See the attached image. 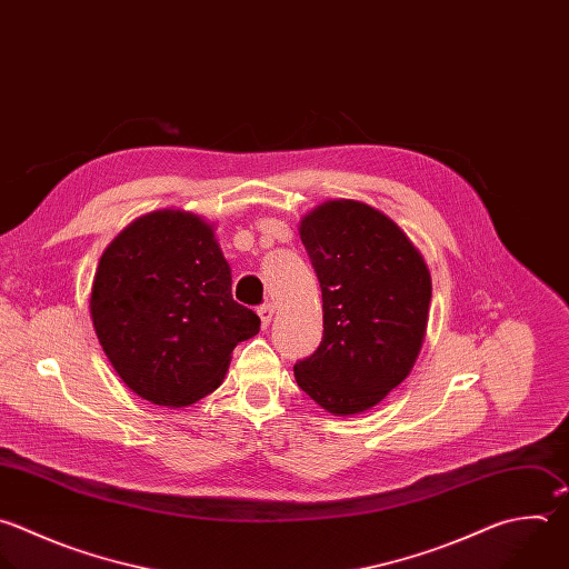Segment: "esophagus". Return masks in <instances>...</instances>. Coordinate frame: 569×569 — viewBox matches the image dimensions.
<instances>
[{
    "label": "esophagus",
    "instance_id": "obj_1",
    "mask_svg": "<svg viewBox=\"0 0 569 569\" xmlns=\"http://www.w3.org/2000/svg\"><path fill=\"white\" fill-rule=\"evenodd\" d=\"M257 312H259V319H261V328H268L270 321H272V315H274V306L272 303H263Z\"/></svg>",
    "mask_w": 569,
    "mask_h": 569
}]
</instances>
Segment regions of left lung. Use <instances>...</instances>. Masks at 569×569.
Masks as SVG:
<instances>
[{
    "label": "left lung",
    "instance_id": "obj_1",
    "mask_svg": "<svg viewBox=\"0 0 569 569\" xmlns=\"http://www.w3.org/2000/svg\"><path fill=\"white\" fill-rule=\"evenodd\" d=\"M321 286L323 337L295 380L332 416H357L400 387L420 355L431 272L405 230L361 201L335 199L299 221Z\"/></svg>",
    "mask_w": 569,
    "mask_h": 569
}]
</instances>
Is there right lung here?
Returning <instances> with one entry per match:
<instances>
[{
  "label": "right lung",
  "instance_id": "add662e5",
  "mask_svg": "<svg viewBox=\"0 0 569 569\" xmlns=\"http://www.w3.org/2000/svg\"><path fill=\"white\" fill-rule=\"evenodd\" d=\"M214 223L187 210L131 221L102 252L91 321L120 380L138 398L189 407L217 391L232 350L261 319L232 299Z\"/></svg>",
  "mask_w": 569,
  "mask_h": 569
}]
</instances>
